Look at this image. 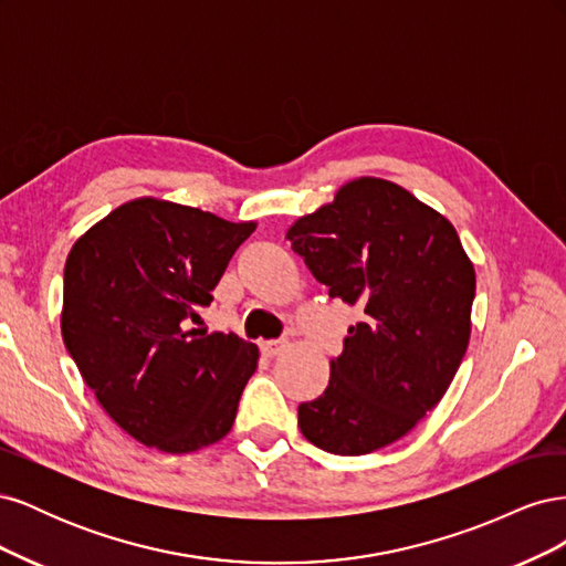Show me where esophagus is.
<instances>
[{"label": "esophagus", "mask_w": 566, "mask_h": 566, "mask_svg": "<svg viewBox=\"0 0 566 566\" xmlns=\"http://www.w3.org/2000/svg\"><path fill=\"white\" fill-rule=\"evenodd\" d=\"M285 347H287V339H271V342H262V352H264L266 356H279Z\"/></svg>", "instance_id": "obj_1"}]
</instances>
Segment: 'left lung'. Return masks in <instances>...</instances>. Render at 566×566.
<instances>
[{"label":"left lung","instance_id":"obj_1","mask_svg":"<svg viewBox=\"0 0 566 566\" xmlns=\"http://www.w3.org/2000/svg\"><path fill=\"white\" fill-rule=\"evenodd\" d=\"M285 238L331 297L361 306L318 399L300 403L314 447L364 455L430 413L472 331L474 266L451 221L399 184L361 177Z\"/></svg>","mask_w":566,"mask_h":566}]
</instances>
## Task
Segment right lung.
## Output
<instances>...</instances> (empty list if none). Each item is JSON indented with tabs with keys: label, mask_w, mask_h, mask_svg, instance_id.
I'll list each match as a JSON object with an SVG mask.
<instances>
[{
	"label": "right lung",
	"mask_w": 566,
	"mask_h": 566,
	"mask_svg": "<svg viewBox=\"0 0 566 566\" xmlns=\"http://www.w3.org/2000/svg\"><path fill=\"white\" fill-rule=\"evenodd\" d=\"M254 221L136 198L80 235L63 271L61 333L96 401L165 453L224 439L260 349L193 328Z\"/></svg>",
	"instance_id": "add662e5"
}]
</instances>
